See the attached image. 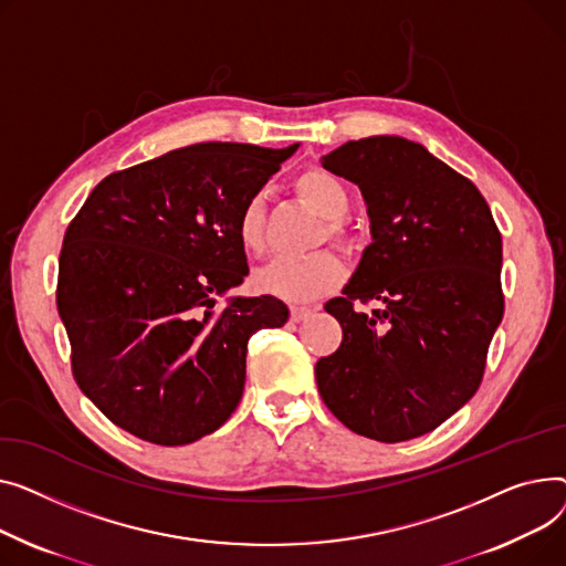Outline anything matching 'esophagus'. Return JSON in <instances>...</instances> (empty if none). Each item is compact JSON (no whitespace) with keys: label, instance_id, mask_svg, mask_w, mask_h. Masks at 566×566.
I'll return each instance as SVG.
<instances>
[{"label":"esophagus","instance_id":"1","mask_svg":"<svg viewBox=\"0 0 566 566\" xmlns=\"http://www.w3.org/2000/svg\"><path fill=\"white\" fill-rule=\"evenodd\" d=\"M311 313H313V308H308V306H290V319L292 322H304Z\"/></svg>","mask_w":566,"mask_h":566}]
</instances>
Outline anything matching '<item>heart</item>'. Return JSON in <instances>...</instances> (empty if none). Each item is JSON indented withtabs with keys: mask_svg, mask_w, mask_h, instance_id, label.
Returning a JSON list of instances; mask_svg holds the SVG:
<instances>
[{
	"mask_svg": "<svg viewBox=\"0 0 566 566\" xmlns=\"http://www.w3.org/2000/svg\"><path fill=\"white\" fill-rule=\"evenodd\" d=\"M296 191L324 219H328V235L345 240L343 219L349 210L345 185L324 169H308L296 178ZM238 238L247 253H262L264 249V210L260 198H251L238 219ZM345 276V268L336 253L319 251L304 258H276L255 272V287L285 302H311L331 290H336Z\"/></svg>",
	"mask_w": 566,
	"mask_h": 566,
	"instance_id": "heart-1",
	"label": "heart"
}]
</instances>
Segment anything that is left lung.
Returning <instances> with one entry per match:
<instances>
[{
  "label": "left lung",
  "mask_w": 566,
  "mask_h": 566,
  "mask_svg": "<svg viewBox=\"0 0 566 566\" xmlns=\"http://www.w3.org/2000/svg\"><path fill=\"white\" fill-rule=\"evenodd\" d=\"M326 171L360 189L373 242L324 306L340 347L317 360L324 405L360 437L427 434L475 395L503 319V240L478 187L422 144L377 135L331 150ZM354 297L381 301L373 316Z\"/></svg>",
  "instance_id": "left-lung-1"
}]
</instances>
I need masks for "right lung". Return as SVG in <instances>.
<instances>
[{"label":"right lung","instance_id":"add662e5","mask_svg":"<svg viewBox=\"0 0 566 566\" xmlns=\"http://www.w3.org/2000/svg\"><path fill=\"white\" fill-rule=\"evenodd\" d=\"M193 144L112 174L65 230L56 308L82 392L114 424L187 446L238 409L249 338L283 326L276 296H228L249 274L247 201L296 153Z\"/></svg>","mask_w":566,"mask_h":566}]
</instances>
